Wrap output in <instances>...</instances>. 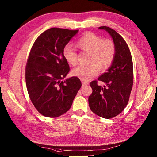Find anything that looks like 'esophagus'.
Wrapping results in <instances>:
<instances>
[{
    "mask_svg": "<svg viewBox=\"0 0 157 157\" xmlns=\"http://www.w3.org/2000/svg\"><path fill=\"white\" fill-rule=\"evenodd\" d=\"M82 86H87V85L89 84V83H87V82H83V81H82Z\"/></svg>",
    "mask_w": 157,
    "mask_h": 157,
    "instance_id": "34e87169",
    "label": "esophagus"
}]
</instances>
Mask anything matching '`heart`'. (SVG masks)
<instances>
[{
    "instance_id": "obj_1",
    "label": "heart",
    "mask_w": 157,
    "mask_h": 157,
    "mask_svg": "<svg viewBox=\"0 0 157 157\" xmlns=\"http://www.w3.org/2000/svg\"><path fill=\"white\" fill-rule=\"evenodd\" d=\"M76 44L84 52H88L87 65H79L71 71V75L83 81H88L98 72L108 69L113 62L116 47L110 39H104L91 32H87L80 37ZM66 61L75 66L78 62V54L75 49L70 44L66 45L62 51Z\"/></svg>"
}]
</instances>
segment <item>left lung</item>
Listing matches in <instances>:
<instances>
[{"label": "left lung", "instance_id": "8db88e82", "mask_svg": "<svg viewBox=\"0 0 157 157\" xmlns=\"http://www.w3.org/2000/svg\"><path fill=\"white\" fill-rule=\"evenodd\" d=\"M107 31L116 47L115 56L106 72L90 83L93 89L89 97V105L93 113L102 118H114L122 112L128 105L133 82V68L130 51L126 42L115 30L106 26L98 28Z\"/></svg>", "mask_w": 157, "mask_h": 157}]
</instances>
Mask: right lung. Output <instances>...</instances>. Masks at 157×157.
Masks as SVG:
<instances>
[{
	"label": "right lung",
	"instance_id": "add662e5",
	"mask_svg": "<svg viewBox=\"0 0 157 157\" xmlns=\"http://www.w3.org/2000/svg\"><path fill=\"white\" fill-rule=\"evenodd\" d=\"M79 30L52 28L35 40L25 66V82L30 99L40 114L56 118L66 113L82 87L80 79L62 81L70 71L62 54Z\"/></svg>",
	"mask_w": 157,
	"mask_h": 157
}]
</instances>
